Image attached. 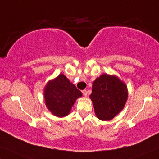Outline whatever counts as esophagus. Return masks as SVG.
<instances>
[{
  "instance_id": "esophagus-1",
  "label": "esophagus",
  "mask_w": 159,
  "mask_h": 159,
  "mask_svg": "<svg viewBox=\"0 0 159 159\" xmlns=\"http://www.w3.org/2000/svg\"><path fill=\"white\" fill-rule=\"evenodd\" d=\"M82 93H83V95L84 96V97H88V90H82Z\"/></svg>"
}]
</instances>
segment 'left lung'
<instances>
[{
	"instance_id": "left-lung-1",
	"label": "left lung",
	"mask_w": 159,
	"mask_h": 159,
	"mask_svg": "<svg viewBox=\"0 0 159 159\" xmlns=\"http://www.w3.org/2000/svg\"><path fill=\"white\" fill-rule=\"evenodd\" d=\"M90 97L97 118L109 121L123 109L128 99V90L116 76L104 74L93 81Z\"/></svg>"
}]
</instances>
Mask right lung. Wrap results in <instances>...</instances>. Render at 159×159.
<instances>
[{"instance_id":"add662e5","label":"right lung","mask_w":159,"mask_h":159,"mask_svg":"<svg viewBox=\"0 0 159 159\" xmlns=\"http://www.w3.org/2000/svg\"><path fill=\"white\" fill-rule=\"evenodd\" d=\"M81 95V92L62 74L49 81L44 90L47 107L57 117L67 116L76 99Z\"/></svg>"}]
</instances>
